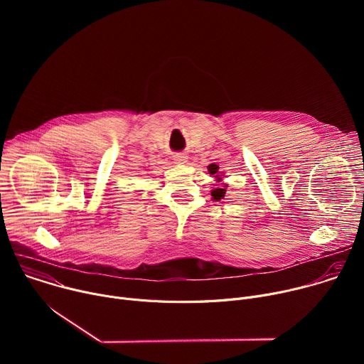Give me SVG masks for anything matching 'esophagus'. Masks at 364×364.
Segmentation results:
<instances>
[{
	"instance_id": "34e87169",
	"label": "esophagus",
	"mask_w": 364,
	"mask_h": 364,
	"mask_svg": "<svg viewBox=\"0 0 364 364\" xmlns=\"http://www.w3.org/2000/svg\"><path fill=\"white\" fill-rule=\"evenodd\" d=\"M173 160H174V164H186L187 163V155L183 154V152H177Z\"/></svg>"
}]
</instances>
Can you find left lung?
Returning a JSON list of instances; mask_svg holds the SVG:
<instances>
[{
	"label": "left lung",
	"instance_id": "8db88e82",
	"mask_svg": "<svg viewBox=\"0 0 364 364\" xmlns=\"http://www.w3.org/2000/svg\"><path fill=\"white\" fill-rule=\"evenodd\" d=\"M209 173L213 174L218 181H222V177L218 174V173H219V167H212V166H210V167H209ZM225 193H226V186H220V187H216L215 190H212V196H213V198L218 200V201H219L222 197H225Z\"/></svg>",
	"mask_w": 364,
	"mask_h": 364
}]
</instances>
